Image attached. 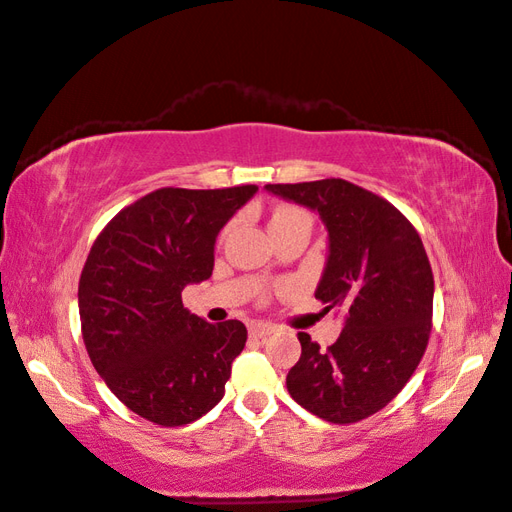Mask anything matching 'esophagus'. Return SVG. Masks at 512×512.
<instances>
[{
  "label": "esophagus",
  "instance_id": "obj_1",
  "mask_svg": "<svg viewBox=\"0 0 512 512\" xmlns=\"http://www.w3.org/2000/svg\"><path fill=\"white\" fill-rule=\"evenodd\" d=\"M248 332H250V336H255V339H264V336L275 332V325L262 323V321H253V323L248 325Z\"/></svg>",
  "mask_w": 512,
  "mask_h": 512
}]
</instances>
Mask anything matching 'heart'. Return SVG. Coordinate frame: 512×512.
Wrapping results in <instances>:
<instances>
[{
    "label": "heart",
    "mask_w": 512,
    "mask_h": 512,
    "mask_svg": "<svg viewBox=\"0 0 512 512\" xmlns=\"http://www.w3.org/2000/svg\"><path fill=\"white\" fill-rule=\"evenodd\" d=\"M303 213L292 209V206H281V209H277L273 213V217H270V226L273 224H281V222H288V220H295V217H301Z\"/></svg>",
    "instance_id": "obj_1"
}]
</instances>
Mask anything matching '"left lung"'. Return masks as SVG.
<instances>
[{
  "instance_id": "8db88e82",
  "label": "left lung",
  "mask_w": 512,
  "mask_h": 512,
  "mask_svg": "<svg viewBox=\"0 0 512 512\" xmlns=\"http://www.w3.org/2000/svg\"><path fill=\"white\" fill-rule=\"evenodd\" d=\"M264 189L319 213L328 259L314 297L325 312H343V332L328 350L299 332L290 396L334 424L372 416L398 396L427 350L433 275L422 239L394 204L347 180Z\"/></svg>"
}]
</instances>
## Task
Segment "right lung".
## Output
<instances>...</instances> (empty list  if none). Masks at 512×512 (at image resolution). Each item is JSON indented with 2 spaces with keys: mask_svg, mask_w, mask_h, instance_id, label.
I'll list each match as a JSON object with an SVG mask.
<instances>
[{
  "mask_svg": "<svg viewBox=\"0 0 512 512\" xmlns=\"http://www.w3.org/2000/svg\"><path fill=\"white\" fill-rule=\"evenodd\" d=\"M255 193V184L158 189L96 237L79 281L83 341L105 385L140 418L180 427L222 400L246 325L195 317L182 290L211 277L217 235Z\"/></svg>",
  "mask_w": 512,
  "mask_h": 512,
  "instance_id": "right-lung-1",
  "label": "right lung"
}]
</instances>
